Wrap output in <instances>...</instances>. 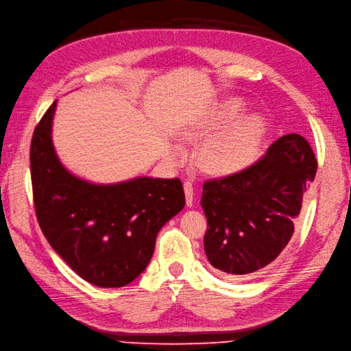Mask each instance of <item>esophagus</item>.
<instances>
[{"instance_id":"esophagus-1","label":"esophagus","mask_w":351,"mask_h":351,"mask_svg":"<svg viewBox=\"0 0 351 351\" xmlns=\"http://www.w3.org/2000/svg\"><path fill=\"white\" fill-rule=\"evenodd\" d=\"M184 195H186V206L192 207L193 206V186L191 182H184L183 184Z\"/></svg>"}]
</instances>
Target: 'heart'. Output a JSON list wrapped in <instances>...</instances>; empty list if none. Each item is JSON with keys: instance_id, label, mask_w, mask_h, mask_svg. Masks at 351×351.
Returning <instances> with one entry per match:
<instances>
[{"instance_id": "1", "label": "heart", "mask_w": 351, "mask_h": 351, "mask_svg": "<svg viewBox=\"0 0 351 351\" xmlns=\"http://www.w3.org/2000/svg\"><path fill=\"white\" fill-rule=\"evenodd\" d=\"M245 104L239 99L225 100L217 105L213 112L197 121L189 129L188 139L206 138L210 133L223 125L222 130L206 139L198 152V165L208 174L228 177L245 171L255 162L258 156L261 141L266 132V123L258 114L240 115ZM233 123H231L230 121ZM169 159L178 162L182 159V150L173 147Z\"/></svg>"}]
</instances>
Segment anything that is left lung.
<instances>
[{"label": "left lung", "instance_id": "left-lung-1", "mask_svg": "<svg viewBox=\"0 0 351 351\" xmlns=\"http://www.w3.org/2000/svg\"><path fill=\"white\" fill-rule=\"evenodd\" d=\"M317 173L305 138L284 135L252 167L202 186L207 217L204 251L221 274L251 278L267 267L293 237L303 195Z\"/></svg>", "mask_w": 351, "mask_h": 351}]
</instances>
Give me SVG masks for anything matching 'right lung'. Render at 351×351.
<instances>
[{
  "mask_svg": "<svg viewBox=\"0 0 351 351\" xmlns=\"http://www.w3.org/2000/svg\"><path fill=\"white\" fill-rule=\"evenodd\" d=\"M56 110L57 100L31 139L38 225L76 275L102 288L124 287L149 266L158 232L183 210L182 182L139 176L104 184L73 174L53 147Z\"/></svg>",
  "mask_w": 351,
  "mask_h": 351,
  "instance_id": "obj_1",
  "label": "right lung"
}]
</instances>
